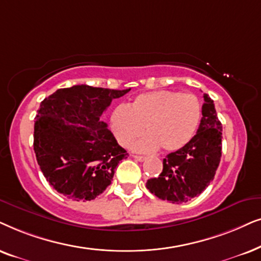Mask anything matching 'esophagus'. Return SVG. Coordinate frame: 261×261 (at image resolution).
Listing matches in <instances>:
<instances>
[{"mask_svg": "<svg viewBox=\"0 0 261 261\" xmlns=\"http://www.w3.org/2000/svg\"><path fill=\"white\" fill-rule=\"evenodd\" d=\"M134 158L137 160V161H144L145 160V156H141V155H134Z\"/></svg>", "mask_w": 261, "mask_h": 261, "instance_id": "1", "label": "esophagus"}]
</instances>
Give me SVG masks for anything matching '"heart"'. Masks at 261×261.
Here are the masks:
<instances>
[{"label":"heart","mask_w":261,"mask_h":261,"mask_svg":"<svg viewBox=\"0 0 261 261\" xmlns=\"http://www.w3.org/2000/svg\"><path fill=\"white\" fill-rule=\"evenodd\" d=\"M200 117V101L192 93L155 90L137 95L126 107H116L111 128L118 143L128 147L145 126L148 135L134 144L135 150L148 152L161 147L175 151L192 140Z\"/></svg>","instance_id":"b5f03b06"}]
</instances>
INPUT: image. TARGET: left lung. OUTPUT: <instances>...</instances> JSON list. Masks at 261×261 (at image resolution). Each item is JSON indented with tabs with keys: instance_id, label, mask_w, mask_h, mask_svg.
I'll return each mask as SVG.
<instances>
[{
	"instance_id": "left-lung-1",
	"label": "left lung",
	"mask_w": 261,
	"mask_h": 261,
	"mask_svg": "<svg viewBox=\"0 0 261 261\" xmlns=\"http://www.w3.org/2000/svg\"><path fill=\"white\" fill-rule=\"evenodd\" d=\"M199 127L192 140L163 159L158 178L149 179L147 189L162 200L180 204L199 196L216 174L222 156V124L214 100L203 95Z\"/></svg>"
}]
</instances>
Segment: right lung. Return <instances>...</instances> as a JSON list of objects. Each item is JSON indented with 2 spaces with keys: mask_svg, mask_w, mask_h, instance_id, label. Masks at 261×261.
<instances>
[{
  "mask_svg": "<svg viewBox=\"0 0 261 261\" xmlns=\"http://www.w3.org/2000/svg\"><path fill=\"white\" fill-rule=\"evenodd\" d=\"M130 92L76 85L45 98L34 121L33 147L54 189L74 200H92L112 181L127 156L100 119L113 99Z\"/></svg>",
  "mask_w": 261,
  "mask_h": 261,
  "instance_id": "obj_1",
  "label": "right lung"
}]
</instances>
